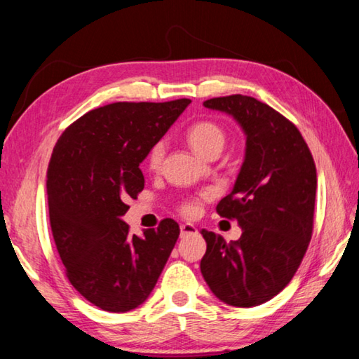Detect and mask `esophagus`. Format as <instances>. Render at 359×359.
<instances>
[{
	"label": "esophagus",
	"instance_id": "esophagus-1",
	"mask_svg": "<svg viewBox=\"0 0 359 359\" xmlns=\"http://www.w3.org/2000/svg\"><path fill=\"white\" fill-rule=\"evenodd\" d=\"M198 233V229L195 225H191V224H184V225H180V236L184 238V236H190V235H196Z\"/></svg>",
	"mask_w": 359,
	"mask_h": 359
}]
</instances>
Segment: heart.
<instances>
[{"instance_id":"obj_1","label":"heart","mask_w":359,"mask_h":359,"mask_svg":"<svg viewBox=\"0 0 359 359\" xmlns=\"http://www.w3.org/2000/svg\"><path fill=\"white\" fill-rule=\"evenodd\" d=\"M187 140L193 150H195L198 155L208 158L210 153L219 151L224 149L225 145V133L219 124L212 121H200L195 123L187 133ZM164 158V144L163 142H158L151 147L149 151V156H147V164L151 170L159 169ZM180 212L187 215V217H193V215L198 214L200 210V204L196 200H187L180 204Z\"/></svg>"}]
</instances>
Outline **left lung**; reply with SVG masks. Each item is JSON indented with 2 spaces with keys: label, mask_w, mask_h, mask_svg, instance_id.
Returning <instances> with one entry per match:
<instances>
[{
  "label": "left lung",
  "mask_w": 359,
  "mask_h": 359,
  "mask_svg": "<svg viewBox=\"0 0 359 359\" xmlns=\"http://www.w3.org/2000/svg\"><path fill=\"white\" fill-rule=\"evenodd\" d=\"M231 115L246 134V153L230 195L217 212L235 219L241 238L226 243L201 230L206 254L201 273L222 302L249 309L280 294L297 271L313 231L316 168L299 129L249 95L203 104Z\"/></svg>",
  "instance_id": "left-lung-1"
}]
</instances>
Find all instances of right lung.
Listing matches in <instances>:
<instances>
[{
	"label": "right lung",
	"instance_id": "right-lung-1",
	"mask_svg": "<svg viewBox=\"0 0 359 359\" xmlns=\"http://www.w3.org/2000/svg\"><path fill=\"white\" fill-rule=\"evenodd\" d=\"M190 99L116 102L88 111L57 140L46 174L50 230L72 286L99 309L124 313L149 299L179 238L161 220L144 236L123 222L144 190V161Z\"/></svg>",
	"mask_w": 359,
	"mask_h": 359
}]
</instances>
